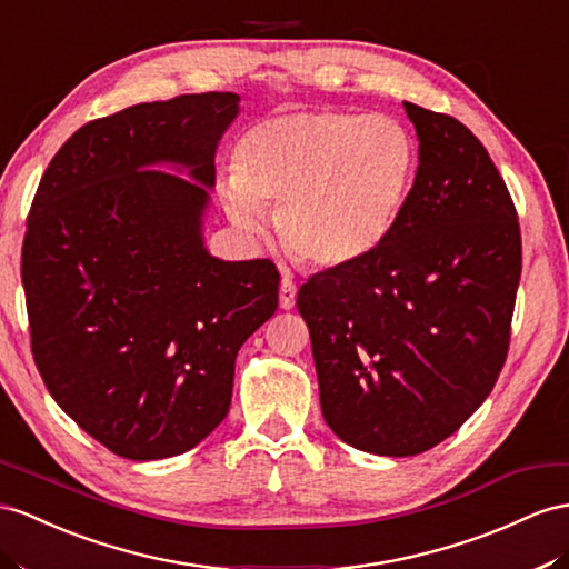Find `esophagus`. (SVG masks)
I'll list each match as a JSON object with an SVG mask.
<instances>
[{
  "instance_id": "obj_1",
  "label": "esophagus",
  "mask_w": 569,
  "mask_h": 569,
  "mask_svg": "<svg viewBox=\"0 0 569 569\" xmlns=\"http://www.w3.org/2000/svg\"><path fill=\"white\" fill-rule=\"evenodd\" d=\"M296 296H298V288L296 283L288 279V276H283L281 279V288H279V298H281V308L283 310H290L296 305Z\"/></svg>"
}]
</instances>
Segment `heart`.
Wrapping results in <instances>:
<instances>
[{
    "mask_svg": "<svg viewBox=\"0 0 569 569\" xmlns=\"http://www.w3.org/2000/svg\"><path fill=\"white\" fill-rule=\"evenodd\" d=\"M413 174V137L389 114L293 110L240 139L221 199L230 221L252 236L264 228V207H276L286 250L310 267L337 269L387 240Z\"/></svg>",
    "mask_w": 569,
    "mask_h": 569,
    "instance_id": "obj_1",
    "label": "heart"
}]
</instances>
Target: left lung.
I'll use <instances>...</instances> for the list:
<instances>
[{
  "label": "left lung",
  "mask_w": 569,
  "mask_h": 569,
  "mask_svg": "<svg viewBox=\"0 0 569 569\" xmlns=\"http://www.w3.org/2000/svg\"><path fill=\"white\" fill-rule=\"evenodd\" d=\"M403 108L420 163L397 226L298 290L327 426L382 457L432 449L486 401L521 276L519 216L486 146L445 112Z\"/></svg>",
  "instance_id": "1"
}]
</instances>
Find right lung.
Instances as JSON below:
<instances>
[{"mask_svg": "<svg viewBox=\"0 0 569 569\" xmlns=\"http://www.w3.org/2000/svg\"><path fill=\"white\" fill-rule=\"evenodd\" d=\"M238 103L178 96L83 124L26 218L36 368L60 409L124 459L182 455L221 423L240 346L279 308L273 261H221L201 242L202 184L216 182V143Z\"/></svg>", "mask_w": 569, "mask_h": 569, "instance_id": "obj_1", "label": "right lung"}]
</instances>
